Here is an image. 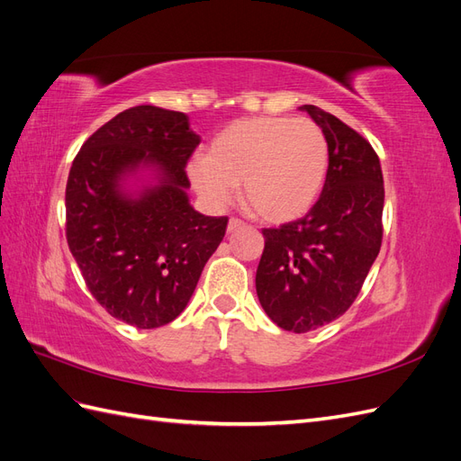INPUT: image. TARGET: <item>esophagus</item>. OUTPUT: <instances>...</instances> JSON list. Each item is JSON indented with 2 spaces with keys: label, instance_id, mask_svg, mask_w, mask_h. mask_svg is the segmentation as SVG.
<instances>
[{
  "label": "esophagus",
  "instance_id": "34e87169",
  "mask_svg": "<svg viewBox=\"0 0 461 461\" xmlns=\"http://www.w3.org/2000/svg\"><path fill=\"white\" fill-rule=\"evenodd\" d=\"M246 222L242 221V219H239V217H230L229 219V232H232V230H236V229H240V227H244Z\"/></svg>",
  "mask_w": 461,
  "mask_h": 461
}]
</instances>
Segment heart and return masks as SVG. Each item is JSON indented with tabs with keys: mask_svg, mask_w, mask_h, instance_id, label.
Masks as SVG:
<instances>
[{
	"mask_svg": "<svg viewBox=\"0 0 461 461\" xmlns=\"http://www.w3.org/2000/svg\"><path fill=\"white\" fill-rule=\"evenodd\" d=\"M329 142L310 119L254 117L215 136L209 156L188 163L200 196L213 207L232 200L236 185L249 212L269 222L303 215L325 185Z\"/></svg>",
	"mask_w": 461,
	"mask_h": 461,
	"instance_id": "b5f03b06",
	"label": "heart"
}]
</instances>
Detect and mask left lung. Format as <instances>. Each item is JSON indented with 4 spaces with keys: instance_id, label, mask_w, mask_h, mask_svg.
<instances>
[{
    "instance_id": "1",
    "label": "left lung",
    "mask_w": 461,
    "mask_h": 461,
    "mask_svg": "<svg viewBox=\"0 0 461 461\" xmlns=\"http://www.w3.org/2000/svg\"><path fill=\"white\" fill-rule=\"evenodd\" d=\"M325 132L329 169L319 200L302 219L263 229L256 273L261 308L285 330L308 332L344 315L383 242L384 185L364 136L315 105H302Z\"/></svg>"
}]
</instances>
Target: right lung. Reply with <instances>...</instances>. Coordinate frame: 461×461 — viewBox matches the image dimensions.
Masks as SVG:
<instances>
[{"label":"right lung","instance_id":"1","mask_svg":"<svg viewBox=\"0 0 461 461\" xmlns=\"http://www.w3.org/2000/svg\"><path fill=\"white\" fill-rule=\"evenodd\" d=\"M200 136L180 111L136 105L82 144L65 190V234L92 296L109 315L138 329L176 319L229 217L188 203L186 165ZM138 164L156 166L160 185L138 199L118 180Z\"/></svg>","mask_w":461,"mask_h":461}]
</instances>
